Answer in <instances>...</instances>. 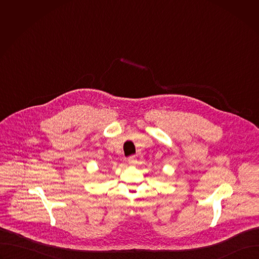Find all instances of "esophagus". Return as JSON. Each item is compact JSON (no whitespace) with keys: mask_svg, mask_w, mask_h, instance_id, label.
Segmentation results:
<instances>
[{"mask_svg":"<svg viewBox=\"0 0 259 259\" xmlns=\"http://www.w3.org/2000/svg\"><path fill=\"white\" fill-rule=\"evenodd\" d=\"M128 163L129 165H135L137 163V159L134 156H131L128 158Z\"/></svg>","mask_w":259,"mask_h":259,"instance_id":"1","label":"esophagus"}]
</instances>
